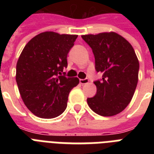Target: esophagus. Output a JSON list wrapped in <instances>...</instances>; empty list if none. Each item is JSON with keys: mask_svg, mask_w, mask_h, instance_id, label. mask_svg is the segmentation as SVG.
<instances>
[{"mask_svg": "<svg viewBox=\"0 0 154 154\" xmlns=\"http://www.w3.org/2000/svg\"><path fill=\"white\" fill-rule=\"evenodd\" d=\"M89 79H87V78H85V79H80V83L82 85L87 84V83H89Z\"/></svg>", "mask_w": 154, "mask_h": 154, "instance_id": "1", "label": "esophagus"}]
</instances>
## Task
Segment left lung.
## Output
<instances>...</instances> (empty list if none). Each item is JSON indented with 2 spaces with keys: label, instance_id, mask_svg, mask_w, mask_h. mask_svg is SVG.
Returning a JSON list of instances; mask_svg holds the SVG:
<instances>
[{
  "label": "left lung",
  "instance_id": "left-lung-1",
  "mask_svg": "<svg viewBox=\"0 0 154 154\" xmlns=\"http://www.w3.org/2000/svg\"><path fill=\"white\" fill-rule=\"evenodd\" d=\"M82 37L93 49L97 72L102 73V79L94 82L96 95L87 103L101 116L118 114L130 103L138 82L139 61L134 48L114 32Z\"/></svg>",
  "mask_w": 154,
  "mask_h": 154
}]
</instances>
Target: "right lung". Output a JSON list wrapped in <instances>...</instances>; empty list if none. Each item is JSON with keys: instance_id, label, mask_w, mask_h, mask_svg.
I'll return each mask as SVG.
<instances>
[{"instance_id": "add662e5", "label": "right lung", "mask_w": 154, "mask_h": 154, "mask_svg": "<svg viewBox=\"0 0 154 154\" xmlns=\"http://www.w3.org/2000/svg\"><path fill=\"white\" fill-rule=\"evenodd\" d=\"M77 35L44 32L28 42L18 58L16 81L26 107L37 117L53 118L67 107L77 77L62 75Z\"/></svg>"}]
</instances>
